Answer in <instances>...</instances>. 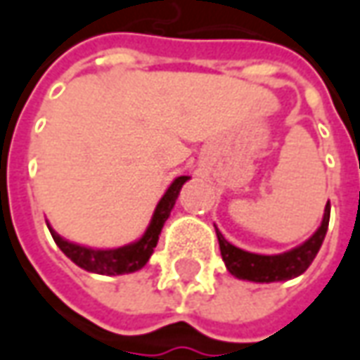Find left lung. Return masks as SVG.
Wrapping results in <instances>:
<instances>
[{
  "label": "left lung",
  "instance_id": "8db88e82",
  "mask_svg": "<svg viewBox=\"0 0 360 360\" xmlns=\"http://www.w3.org/2000/svg\"><path fill=\"white\" fill-rule=\"evenodd\" d=\"M328 217H330V205L327 203L321 227L303 245L279 255H257L243 251L239 247L231 245L215 227L221 257L225 261L227 271L237 279L255 281V283H275V281L295 279V277L303 275L319 253L321 245L325 241V235H327Z\"/></svg>",
  "mask_w": 360,
  "mask_h": 360
}]
</instances>
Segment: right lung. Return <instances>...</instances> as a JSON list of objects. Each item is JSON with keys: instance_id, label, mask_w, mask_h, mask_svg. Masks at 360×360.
Wrapping results in <instances>:
<instances>
[{"instance_id": "add662e5", "label": "right lung", "mask_w": 360, "mask_h": 360, "mask_svg": "<svg viewBox=\"0 0 360 360\" xmlns=\"http://www.w3.org/2000/svg\"><path fill=\"white\" fill-rule=\"evenodd\" d=\"M187 179H189L187 175H181L169 185L165 195L159 199L155 211H153V217H151V223L141 235V239L129 243V245H123V247H117V249H91V247H85V245H77V243H71L68 239H63V237H59L56 231L51 229L49 223H47V227H49V233H51L57 247L81 269H85L89 273H97V275L135 273L141 266L147 265L149 257L153 255L161 229H163L165 221L171 215V209H173V205L179 197L183 183Z\"/></svg>"}]
</instances>
